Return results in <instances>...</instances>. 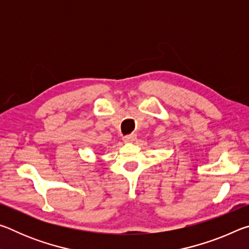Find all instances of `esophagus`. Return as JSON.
<instances>
[{
    "instance_id": "obj_1",
    "label": "esophagus",
    "mask_w": 249,
    "mask_h": 249,
    "mask_svg": "<svg viewBox=\"0 0 249 249\" xmlns=\"http://www.w3.org/2000/svg\"><path fill=\"white\" fill-rule=\"evenodd\" d=\"M135 140H136V135H135V134L126 135V136L123 137V141H124L125 142H133Z\"/></svg>"
}]
</instances>
